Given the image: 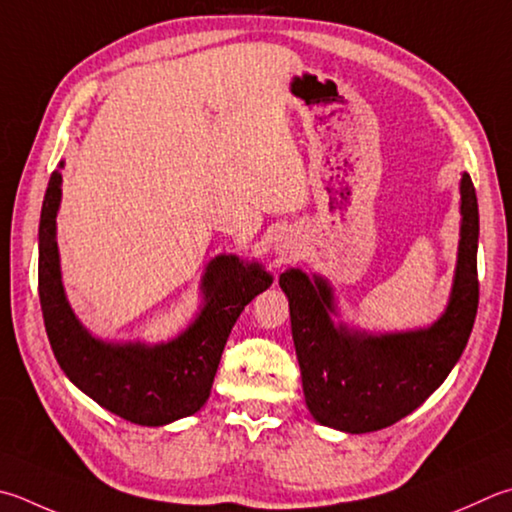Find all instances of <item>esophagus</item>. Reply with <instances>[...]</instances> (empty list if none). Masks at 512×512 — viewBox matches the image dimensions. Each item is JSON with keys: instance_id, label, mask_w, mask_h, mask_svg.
I'll return each instance as SVG.
<instances>
[{"instance_id": "esophagus-1", "label": "esophagus", "mask_w": 512, "mask_h": 512, "mask_svg": "<svg viewBox=\"0 0 512 512\" xmlns=\"http://www.w3.org/2000/svg\"><path fill=\"white\" fill-rule=\"evenodd\" d=\"M275 253H277V257H280V259H284V257L288 255V248L282 246V244H277V246H275Z\"/></svg>"}]
</instances>
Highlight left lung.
<instances>
[{
  "label": "left lung",
  "mask_w": 512,
  "mask_h": 512,
  "mask_svg": "<svg viewBox=\"0 0 512 512\" xmlns=\"http://www.w3.org/2000/svg\"><path fill=\"white\" fill-rule=\"evenodd\" d=\"M459 194V250L450 297L427 327L383 333L351 327L340 320L327 277L300 268L280 275L304 401L320 425L347 434L383 430L423 405L457 365L479 304V208L468 172L461 174Z\"/></svg>",
  "instance_id": "obj_1"
}]
</instances>
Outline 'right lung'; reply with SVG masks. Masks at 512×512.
Masks as SVG:
<instances>
[{"mask_svg": "<svg viewBox=\"0 0 512 512\" xmlns=\"http://www.w3.org/2000/svg\"><path fill=\"white\" fill-rule=\"evenodd\" d=\"M60 170L49 179L37 235L40 304L55 360L80 392L129 423L159 427L192 416L208 401L241 311L273 284V277L259 262L221 253L206 264L199 311L179 336L163 342L94 336L73 313L62 284L55 221L62 201Z\"/></svg>", "mask_w": 512, "mask_h": 512, "instance_id": "obj_1", "label": "right lung"}]
</instances>
